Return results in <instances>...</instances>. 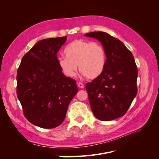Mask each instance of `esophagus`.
<instances>
[{"instance_id":"obj_1","label":"esophagus","mask_w":159,"mask_h":159,"mask_svg":"<svg viewBox=\"0 0 159 159\" xmlns=\"http://www.w3.org/2000/svg\"><path fill=\"white\" fill-rule=\"evenodd\" d=\"M78 87L79 88H84V85L81 83V82H79L78 84Z\"/></svg>"}]
</instances>
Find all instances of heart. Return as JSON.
Segmentation results:
<instances>
[{"label": "heart", "instance_id": "1", "mask_svg": "<svg viewBox=\"0 0 159 159\" xmlns=\"http://www.w3.org/2000/svg\"><path fill=\"white\" fill-rule=\"evenodd\" d=\"M64 54L66 57H60L58 64L64 74L70 78L75 76L77 65L81 73L90 79L98 78L106 66V52L98 42L75 40L65 48Z\"/></svg>", "mask_w": 159, "mask_h": 159}]
</instances>
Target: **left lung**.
I'll list each match as a JSON object with an SVG mask.
<instances>
[{
  "mask_svg": "<svg viewBox=\"0 0 159 159\" xmlns=\"http://www.w3.org/2000/svg\"><path fill=\"white\" fill-rule=\"evenodd\" d=\"M85 36L98 39L107 56L103 73L85 85L92 112L104 121L122 117L137 93L134 57L122 42L106 32H92Z\"/></svg>",
  "mask_w": 159,
  "mask_h": 159,
  "instance_id": "obj_1",
  "label": "left lung"
}]
</instances>
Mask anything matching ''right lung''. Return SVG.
Instances as JSON below:
<instances>
[{
    "label": "right lung",
    "instance_id": "obj_1",
    "mask_svg": "<svg viewBox=\"0 0 159 159\" xmlns=\"http://www.w3.org/2000/svg\"><path fill=\"white\" fill-rule=\"evenodd\" d=\"M67 36L38 41L23 56L16 75L17 97L25 117L34 125L55 128L62 123L78 93L75 80L61 70L57 52Z\"/></svg>",
    "mask_w": 159,
    "mask_h": 159
}]
</instances>
